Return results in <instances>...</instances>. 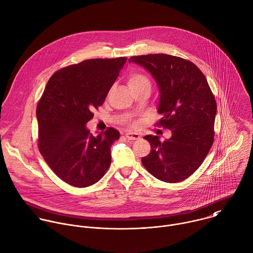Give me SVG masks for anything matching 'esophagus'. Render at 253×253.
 I'll list each match as a JSON object with an SVG mask.
<instances>
[{"mask_svg":"<svg viewBox=\"0 0 253 253\" xmlns=\"http://www.w3.org/2000/svg\"><path fill=\"white\" fill-rule=\"evenodd\" d=\"M125 136H126V138L128 139V140H138V139H140V134H138V133H135V132H127L126 134H125Z\"/></svg>","mask_w":253,"mask_h":253,"instance_id":"esophagus-1","label":"esophagus"}]
</instances>
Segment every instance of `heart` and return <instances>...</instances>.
Here are the masks:
<instances>
[{
    "instance_id": "1",
    "label": "heart",
    "mask_w": 253,
    "mask_h": 253,
    "mask_svg": "<svg viewBox=\"0 0 253 253\" xmlns=\"http://www.w3.org/2000/svg\"><path fill=\"white\" fill-rule=\"evenodd\" d=\"M127 83L131 90L142 86H150L149 79L139 72H131L127 78Z\"/></svg>"
}]
</instances>
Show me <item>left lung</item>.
<instances>
[{"label":"left lung","mask_w":253,"mask_h":253,"mask_svg":"<svg viewBox=\"0 0 253 253\" xmlns=\"http://www.w3.org/2000/svg\"><path fill=\"white\" fill-rule=\"evenodd\" d=\"M129 62L143 66L159 89V125L172 136L144 137L151 152L142 158L146 170L166 183H178L193 175L213 143L216 103L203 72L181 57L156 53L132 56Z\"/></svg>","instance_id":"left-lung-1"}]
</instances>
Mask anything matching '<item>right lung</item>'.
Segmentation results:
<instances>
[{
    "label": "right lung",
    "instance_id": "obj_1",
    "mask_svg": "<svg viewBox=\"0 0 253 253\" xmlns=\"http://www.w3.org/2000/svg\"><path fill=\"white\" fill-rule=\"evenodd\" d=\"M126 60H84L56 71L46 84L37 107L39 149L54 174L70 186H92L111 164V146L120 133L110 127L93 136L86 123L104 103Z\"/></svg>",
    "mask_w": 253,
    "mask_h": 253
}]
</instances>
